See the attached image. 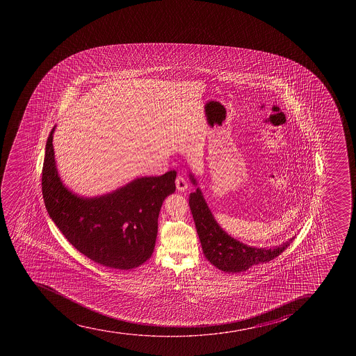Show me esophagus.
Here are the masks:
<instances>
[{
  "mask_svg": "<svg viewBox=\"0 0 356 356\" xmlns=\"http://www.w3.org/2000/svg\"><path fill=\"white\" fill-rule=\"evenodd\" d=\"M175 184L176 188H177V191H181V193H184V191H186L188 189L187 181H186L184 176H177L175 180Z\"/></svg>",
  "mask_w": 356,
  "mask_h": 356,
  "instance_id": "1",
  "label": "esophagus"
}]
</instances>
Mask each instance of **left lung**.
I'll use <instances>...</instances> for the list:
<instances>
[{"label": "left lung", "mask_w": 356, "mask_h": 356, "mask_svg": "<svg viewBox=\"0 0 356 356\" xmlns=\"http://www.w3.org/2000/svg\"><path fill=\"white\" fill-rule=\"evenodd\" d=\"M191 176V182L197 184L194 175ZM195 225L201 240L202 248L205 257L215 267L225 273H241L257 264H266L274 260L283 250H286L295 236L271 248H257L247 246L238 240L229 236L216 222L205 202L201 191L198 189L189 196Z\"/></svg>", "instance_id": "obj_1"}]
</instances>
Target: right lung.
Instances as JSON below:
<instances>
[{"instance_id": "obj_1", "label": "right lung", "mask_w": 356, "mask_h": 356, "mask_svg": "<svg viewBox=\"0 0 356 356\" xmlns=\"http://www.w3.org/2000/svg\"><path fill=\"white\" fill-rule=\"evenodd\" d=\"M53 127L46 141L42 191L46 210L65 238L86 257L129 270L151 257L162 202L175 191V170L136 179L99 197H80L61 182L53 151Z\"/></svg>"}]
</instances>
